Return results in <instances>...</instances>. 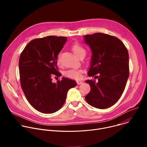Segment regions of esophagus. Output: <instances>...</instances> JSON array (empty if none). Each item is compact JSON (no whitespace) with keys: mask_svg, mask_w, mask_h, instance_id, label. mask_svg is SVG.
Listing matches in <instances>:
<instances>
[{"mask_svg":"<svg viewBox=\"0 0 147 147\" xmlns=\"http://www.w3.org/2000/svg\"><path fill=\"white\" fill-rule=\"evenodd\" d=\"M77 84L78 85H81V84H82V81H80V80H77Z\"/></svg>","mask_w":147,"mask_h":147,"instance_id":"1","label":"esophagus"}]
</instances>
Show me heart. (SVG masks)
I'll use <instances>...</instances> for the list:
<instances>
[{
  "label": "heart",
  "instance_id": "heart-1",
  "mask_svg": "<svg viewBox=\"0 0 147 147\" xmlns=\"http://www.w3.org/2000/svg\"><path fill=\"white\" fill-rule=\"evenodd\" d=\"M71 50L78 57H80L83 54H86V50L84 48L78 43H75L72 45ZM57 61L59 62V59H57ZM81 70L80 69H70L66 71L65 74L67 77L78 79L81 77Z\"/></svg>",
  "mask_w": 147,
  "mask_h": 147
}]
</instances>
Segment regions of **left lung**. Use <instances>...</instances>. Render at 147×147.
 <instances>
[{
	"mask_svg": "<svg viewBox=\"0 0 147 147\" xmlns=\"http://www.w3.org/2000/svg\"><path fill=\"white\" fill-rule=\"evenodd\" d=\"M92 51L88 76L91 91L86 96L91 106L106 109L113 106L121 97L129 76V53L117 38L103 33L84 36Z\"/></svg>",
	"mask_w": 147,
	"mask_h": 147,
	"instance_id": "left-lung-1",
	"label": "left lung"
}]
</instances>
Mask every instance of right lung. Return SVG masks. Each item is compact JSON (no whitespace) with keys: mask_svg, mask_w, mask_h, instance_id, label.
<instances>
[{"mask_svg":"<svg viewBox=\"0 0 147 147\" xmlns=\"http://www.w3.org/2000/svg\"><path fill=\"white\" fill-rule=\"evenodd\" d=\"M67 41L65 36H48L32 40L21 53L19 71L21 87L31 105L38 111L50 114L63 105L68 91L77 82L60 77L57 66V55Z\"/></svg>","mask_w":147,"mask_h":147,"instance_id":"right-lung-1","label":"right lung"}]
</instances>
